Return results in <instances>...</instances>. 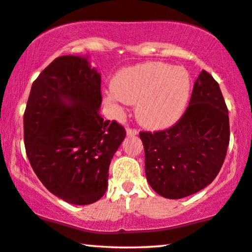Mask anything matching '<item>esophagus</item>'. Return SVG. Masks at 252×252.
Wrapping results in <instances>:
<instances>
[{
    "label": "esophagus",
    "instance_id": "1",
    "mask_svg": "<svg viewBox=\"0 0 252 252\" xmlns=\"http://www.w3.org/2000/svg\"><path fill=\"white\" fill-rule=\"evenodd\" d=\"M137 134H138L137 129H130V127H127L126 129V136L132 137V136H137Z\"/></svg>",
    "mask_w": 252,
    "mask_h": 252
}]
</instances>
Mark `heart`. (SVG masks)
<instances>
[{
  "label": "heart",
  "instance_id": "obj_1",
  "mask_svg": "<svg viewBox=\"0 0 252 252\" xmlns=\"http://www.w3.org/2000/svg\"><path fill=\"white\" fill-rule=\"evenodd\" d=\"M189 94L190 76L184 67L144 63L120 70L106 91L105 101L115 111L125 104H136L140 125L158 130L182 118Z\"/></svg>",
  "mask_w": 252,
  "mask_h": 252
}]
</instances>
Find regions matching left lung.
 I'll return each instance as SVG.
<instances>
[{
	"instance_id": "obj_1",
	"label": "left lung",
	"mask_w": 252,
	"mask_h": 252,
	"mask_svg": "<svg viewBox=\"0 0 252 252\" xmlns=\"http://www.w3.org/2000/svg\"><path fill=\"white\" fill-rule=\"evenodd\" d=\"M147 182L165 198H183L214 182L229 144V120L219 84L203 69L175 126L139 133Z\"/></svg>"
}]
</instances>
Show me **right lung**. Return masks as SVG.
<instances>
[{"mask_svg":"<svg viewBox=\"0 0 252 252\" xmlns=\"http://www.w3.org/2000/svg\"><path fill=\"white\" fill-rule=\"evenodd\" d=\"M101 76L88 57L62 56L32 86L24 114L26 154L49 192L72 204L98 201L108 169L126 138L99 114Z\"/></svg>","mask_w":252,"mask_h":252,"instance_id":"right-lung-1","label":"right lung"}]
</instances>
